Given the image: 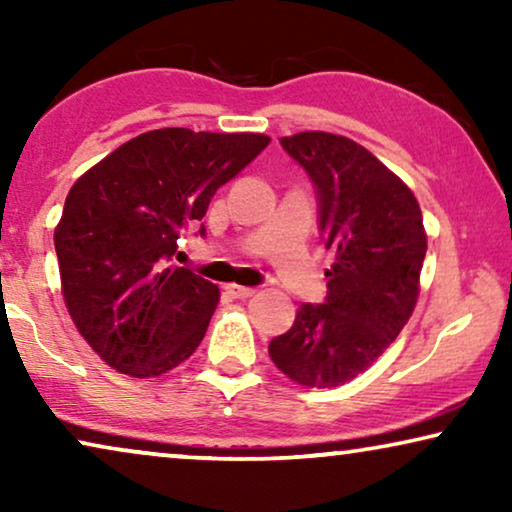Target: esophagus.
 I'll return each mask as SVG.
<instances>
[{
	"label": "esophagus",
	"mask_w": 512,
	"mask_h": 512,
	"mask_svg": "<svg viewBox=\"0 0 512 512\" xmlns=\"http://www.w3.org/2000/svg\"><path fill=\"white\" fill-rule=\"evenodd\" d=\"M226 291L230 293L233 298H251L256 293V289H251V286H240V284H228Z\"/></svg>",
	"instance_id": "1"
}]
</instances>
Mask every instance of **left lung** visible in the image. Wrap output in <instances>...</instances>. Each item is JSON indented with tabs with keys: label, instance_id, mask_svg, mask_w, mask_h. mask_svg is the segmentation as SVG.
<instances>
[{
	"label": "left lung",
	"instance_id": "1",
	"mask_svg": "<svg viewBox=\"0 0 512 512\" xmlns=\"http://www.w3.org/2000/svg\"><path fill=\"white\" fill-rule=\"evenodd\" d=\"M282 146L317 186L319 228L335 258L326 303L300 305L268 352L300 387L333 389L373 366L412 317L426 256L422 209L354 139L307 130Z\"/></svg>",
	"mask_w": 512,
	"mask_h": 512
}]
</instances>
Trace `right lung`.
<instances>
[{
    "label": "right lung",
    "instance_id": "right-lung-1",
    "mask_svg": "<svg viewBox=\"0 0 512 512\" xmlns=\"http://www.w3.org/2000/svg\"><path fill=\"white\" fill-rule=\"evenodd\" d=\"M268 144L256 132L160 128L121 144L69 188L53 237L62 298L107 366L156 377L198 349L219 286L172 263L179 233Z\"/></svg>",
    "mask_w": 512,
    "mask_h": 512
}]
</instances>
